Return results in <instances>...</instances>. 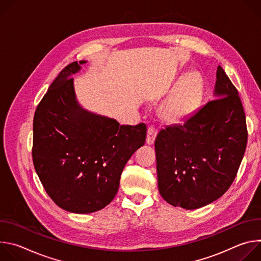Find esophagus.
Masks as SVG:
<instances>
[{"mask_svg": "<svg viewBox=\"0 0 261 261\" xmlns=\"http://www.w3.org/2000/svg\"><path fill=\"white\" fill-rule=\"evenodd\" d=\"M157 134H158V131H157L156 128L148 127L147 128V134H146V143L147 144H153Z\"/></svg>", "mask_w": 261, "mask_h": 261, "instance_id": "34e87169", "label": "esophagus"}]
</instances>
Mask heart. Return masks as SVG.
<instances>
[{
  "label": "heart",
  "instance_id": "obj_1",
  "mask_svg": "<svg viewBox=\"0 0 261 261\" xmlns=\"http://www.w3.org/2000/svg\"><path fill=\"white\" fill-rule=\"evenodd\" d=\"M201 92L202 86L199 77L196 74H190L162 104L161 118L168 123H177L187 119L194 111Z\"/></svg>",
  "mask_w": 261,
  "mask_h": 261
}]
</instances>
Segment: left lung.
I'll list each match as a JSON object with an SVG mask.
<instances>
[{"mask_svg":"<svg viewBox=\"0 0 261 261\" xmlns=\"http://www.w3.org/2000/svg\"><path fill=\"white\" fill-rule=\"evenodd\" d=\"M208 101L181 125L162 129L155 140L158 188L171 205L195 210L220 198L243 160L248 133L239 92L218 66Z\"/></svg>","mask_w":261,"mask_h":261,"instance_id":"8db88e82","label":"left lung"}]
</instances>
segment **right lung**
I'll return each instance as SVG.
<instances>
[{"label":"right lung","instance_id":"right-lung-1","mask_svg":"<svg viewBox=\"0 0 261 261\" xmlns=\"http://www.w3.org/2000/svg\"><path fill=\"white\" fill-rule=\"evenodd\" d=\"M86 63L73 62L60 72L33 121L35 170L54 202L76 214L111 202L126 163L146 137L143 123L121 126L79 103L71 76Z\"/></svg>","mask_w":261,"mask_h":261}]
</instances>
